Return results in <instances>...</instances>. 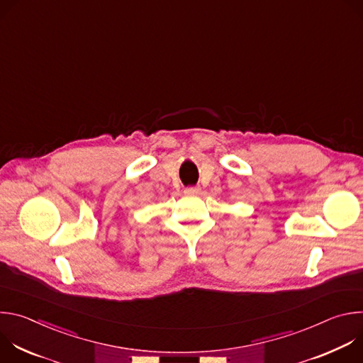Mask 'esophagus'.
Masks as SVG:
<instances>
[{
	"mask_svg": "<svg viewBox=\"0 0 363 363\" xmlns=\"http://www.w3.org/2000/svg\"><path fill=\"white\" fill-rule=\"evenodd\" d=\"M184 192H185L186 195H189V196H194V195H198V194L201 192V188H199V186H189V188H186Z\"/></svg>",
	"mask_w": 363,
	"mask_h": 363,
	"instance_id": "esophagus-1",
	"label": "esophagus"
}]
</instances>
